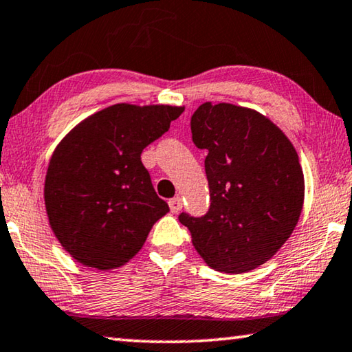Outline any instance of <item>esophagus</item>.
<instances>
[{
	"instance_id": "esophagus-1",
	"label": "esophagus",
	"mask_w": 352,
	"mask_h": 352,
	"mask_svg": "<svg viewBox=\"0 0 352 352\" xmlns=\"http://www.w3.org/2000/svg\"><path fill=\"white\" fill-rule=\"evenodd\" d=\"M182 199L180 197H174V199H170L169 200V208H170V211L172 213H178V211L182 210Z\"/></svg>"
}]
</instances>
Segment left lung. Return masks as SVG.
I'll list each match as a JSON object with an SVG mask.
<instances>
[{"label": "left lung", "mask_w": 352, "mask_h": 352, "mask_svg": "<svg viewBox=\"0 0 352 352\" xmlns=\"http://www.w3.org/2000/svg\"><path fill=\"white\" fill-rule=\"evenodd\" d=\"M191 131L208 152L211 204L202 217L178 219L210 267L252 271L276 255L299 221L305 183L296 148L266 116L232 103L200 104Z\"/></svg>", "instance_id": "obj_1"}]
</instances>
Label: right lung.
Returning <instances> with one entry per match:
<instances>
[{
  "label": "right lung",
  "instance_id": "1",
  "mask_svg": "<svg viewBox=\"0 0 352 352\" xmlns=\"http://www.w3.org/2000/svg\"><path fill=\"white\" fill-rule=\"evenodd\" d=\"M185 106L117 103L82 119L50 158L48 224L78 263L111 271L128 263L169 206L141 161Z\"/></svg>",
  "mask_w": 352,
  "mask_h": 352
}]
</instances>
